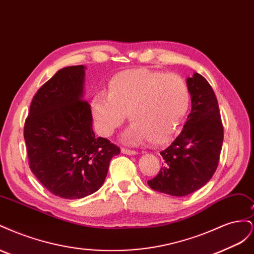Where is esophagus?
Masks as SVG:
<instances>
[{"mask_svg": "<svg viewBox=\"0 0 254 254\" xmlns=\"http://www.w3.org/2000/svg\"><path fill=\"white\" fill-rule=\"evenodd\" d=\"M121 151L123 153H125V155H129V156H134V155H136V153H137V151H135V150H131V149L124 148V147L121 149Z\"/></svg>", "mask_w": 254, "mask_h": 254, "instance_id": "1", "label": "esophagus"}]
</instances>
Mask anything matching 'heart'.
Here are the masks:
<instances>
[{
	"label": "heart",
	"instance_id": "obj_1",
	"mask_svg": "<svg viewBox=\"0 0 254 254\" xmlns=\"http://www.w3.org/2000/svg\"><path fill=\"white\" fill-rule=\"evenodd\" d=\"M190 101L188 84L180 76L131 68L113 75L107 83V95L96 93L90 102V110L103 136H110L128 113L132 125L125 133L126 142L149 140L151 144L162 145L172 140Z\"/></svg>",
	"mask_w": 254,
	"mask_h": 254
}]
</instances>
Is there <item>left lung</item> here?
Listing matches in <instances>:
<instances>
[{"mask_svg":"<svg viewBox=\"0 0 254 254\" xmlns=\"http://www.w3.org/2000/svg\"><path fill=\"white\" fill-rule=\"evenodd\" d=\"M191 110L182 131L161 151L164 163L148 186L160 193L187 196L210 181L218 166L224 140L217 98L207 80L198 73L187 80Z\"/></svg>","mask_w":254,"mask_h":254,"instance_id":"8db88e82","label":"left lung"}]
</instances>
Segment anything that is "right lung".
<instances>
[{
  "label": "right lung",
  "instance_id": "obj_1",
  "mask_svg": "<svg viewBox=\"0 0 254 254\" xmlns=\"http://www.w3.org/2000/svg\"><path fill=\"white\" fill-rule=\"evenodd\" d=\"M83 65L59 70L35 94L24 124L30 171L52 194L79 199L103 186L121 152L95 137L90 105L82 99Z\"/></svg>",
  "mask_w": 254,
  "mask_h": 254
}]
</instances>
